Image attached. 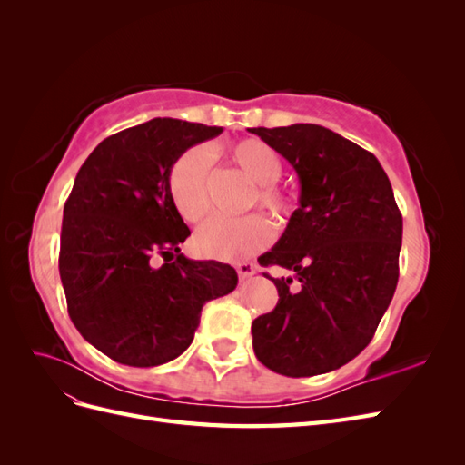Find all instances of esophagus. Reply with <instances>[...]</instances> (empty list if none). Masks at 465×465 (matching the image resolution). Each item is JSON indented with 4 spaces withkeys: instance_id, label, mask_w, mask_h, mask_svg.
I'll return each mask as SVG.
<instances>
[{
    "instance_id": "esophagus-1",
    "label": "esophagus",
    "mask_w": 465,
    "mask_h": 465,
    "mask_svg": "<svg viewBox=\"0 0 465 465\" xmlns=\"http://www.w3.org/2000/svg\"><path fill=\"white\" fill-rule=\"evenodd\" d=\"M234 267H236L238 279H241V281H246V279H250L252 275L256 273V265L252 263V262H241V263H236Z\"/></svg>"
}]
</instances>
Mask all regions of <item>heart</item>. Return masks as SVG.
<instances>
[{"label": "heart", "mask_w": 465, "mask_h": 465, "mask_svg": "<svg viewBox=\"0 0 465 465\" xmlns=\"http://www.w3.org/2000/svg\"><path fill=\"white\" fill-rule=\"evenodd\" d=\"M231 161L241 168L254 188L250 205H260L275 217L289 213L291 200L277 178L283 171L279 153L258 137H246L229 145ZM209 154L203 147L186 149L168 171L166 188L178 215L186 223H202L209 211ZM273 229L262 215H246L242 219H213L195 234L193 246L198 254L223 262H241L258 254L272 242Z\"/></svg>", "instance_id": "b5f03b06"}]
</instances>
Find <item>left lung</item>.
Segmentation results:
<instances>
[{
    "instance_id": "1",
    "label": "left lung",
    "mask_w": 465,
    "mask_h": 465,
    "mask_svg": "<svg viewBox=\"0 0 465 465\" xmlns=\"http://www.w3.org/2000/svg\"><path fill=\"white\" fill-rule=\"evenodd\" d=\"M291 163L301 182L277 244L258 258L292 277H270L272 312L252 322L258 361L283 376L343 367L367 347L400 275L403 221L372 153L316 124L250 128Z\"/></svg>"
}]
</instances>
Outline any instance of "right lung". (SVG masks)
<instances>
[{
	"label": "right lung",
	"instance_id": "1",
	"mask_svg": "<svg viewBox=\"0 0 465 465\" xmlns=\"http://www.w3.org/2000/svg\"><path fill=\"white\" fill-rule=\"evenodd\" d=\"M223 132L153 118L106 137L83 163L64 205L60 277L85 340L128 367H157L190 347L205 302L234 291V267L180 254L190 229L168 195L186 149ZM159 253L165 263L152 265Z\"/></svg>",
	"mask_w": 465,
	"mask_h": 465
}]
</instances>
